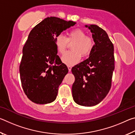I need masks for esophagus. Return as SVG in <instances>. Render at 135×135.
Returning a JSON list of instances; mask_svg holds the SVG:
<instances>
[{
  "mask_svg": "<svg viewBox=\"0 0 135 135\" xmlns=\"http://www.w3.org/2000/svg\"><path fill=\"white\" fill-rule=\"evenodd\" d=\"M68 71H69V72H70L71 71V66H68Z\"/></svg>",
  "mask_w": 135,
  "mask_h": 135,
  "instance_id": "1",
  "label": "esophagus"
}]
</instances>
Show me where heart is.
<instances>
[{
	"label": "heart",
	"mask_w": 135,
	"mask_h": 135,
	"mask_svg": "<svg viewBox=\"0 0 135 135\" xmlns=\"http://www.w3.org/2000/svg\"><path fill=\"white\" fill-rule=\"evenodd\" d=\"M67 38L62 35L56 36L55 39L56 49L59 53L63 54L67 48L68 43H72V51L67 52L62 57V61L68 66H73L78 63L81 59V55L85 56L89 54L94 46V40L90 36H86L83 30L76 28L70 31Z\"/></svg>",
	"instance_id": "obj_1"
}]
</instances>
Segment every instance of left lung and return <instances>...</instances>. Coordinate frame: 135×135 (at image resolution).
<instances>
[{"mask_svg":"<svg viewBox=\"0 0 135 135\" xmlns=\"http://www.w3.org/2000/svg\"><path fill=\"white\" fill-rule=\"evenodd\" d=\"M92 33L95 45L89 57L75 65L72 86L73 100L84 107H92L106 97L114 70V46L106 31L97 25H85Z\"/></svg>","mask_w":135,"mask_h":135,"instance_id":"left-lung-1","label":"left lung"}]
</instances>
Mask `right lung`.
Returning a JSON list of instances; mask_svg holds the SVG:
<instances>
[{
    "instance_id": "1",
    "label": "right lung",
    "mask_w": 135,
    "mask_h": 135,
    "mask_svg": "<svg viewBox=\"0 0 135 135\" xmlns=\"http://www.w3.org/2000/svg\"><path fill=\"white\" fill-rule=\"evenodd\" d=\"M76 22L59 18H45L34 27L22 49L20 79L27 97L37 104L55 100L59 86L68 70L57 55L56 36Z\"/></svg>"
}]
</instances>
